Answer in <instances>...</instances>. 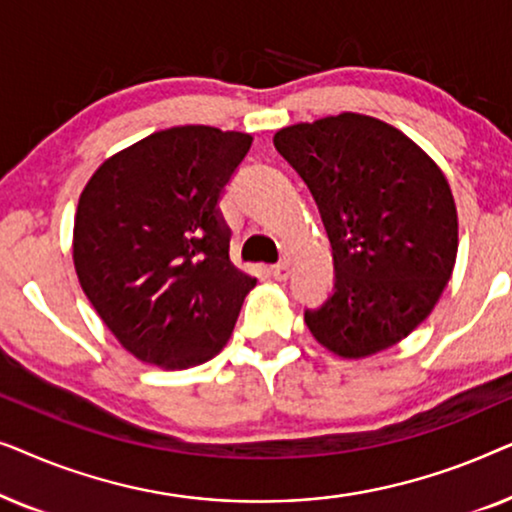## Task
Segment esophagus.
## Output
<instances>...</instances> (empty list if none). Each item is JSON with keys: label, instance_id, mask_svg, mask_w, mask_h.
I'll return each mask as SVG.
<instances>
[{"label": "esophagus", "instance_id": "34e87169", "mask_svg": "<svg viewBox=\"0 0 512 512\" xmlns=\"http://www.w3.org/2000/svg\"><path fill=\"white\" fill-rule=\"evenodd\" d=\"M270 277L275 279V282H286V279H289V263L282 261V263L272 265V268H270Z\"/></svg>", "mask_w": 512, "mask_h": 512}]
</instances>
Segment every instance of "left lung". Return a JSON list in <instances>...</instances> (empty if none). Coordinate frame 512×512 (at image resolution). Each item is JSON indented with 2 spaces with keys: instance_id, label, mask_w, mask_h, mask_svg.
Returning <instances> with one entry per match:
<instances>
[{
  "instance_id": "8db88e82",
  "label": "left lung",
  "mask_w": 512,
  "mask_h": 512,
  "mask_svg": "<svg viewBox=\"0 0 512 512\" xmlns=\"http://www.w3.org/2000/svg\"><path fill=\"white\" fill-rule=\"evenodd\" d=\"M272 142L310 188L333 247V293L305 310L310 333L342 359L408 338L457 261L443 170L394 125L352 111L289 125Z\"/></svg>"
}]
</instances>
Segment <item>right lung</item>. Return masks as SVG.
Here are the masks:
<instances>
[{"mask_svg":"<svg viewBox=\"0 0 512 512\" xmlns=\"http://www.w3.org/2000/svg\"><path fill=\"white\" fill-rule=\"evenodd\" d=\"M254 137L179 125L97 167L74 219L81 289L135 359L181 370L216 356L256 279L230 263L223 188Z\"/></svg>","mask_w":512,"mask_h":512,"instance_id":"add662e5","label":"right lung"}]
</instances>
